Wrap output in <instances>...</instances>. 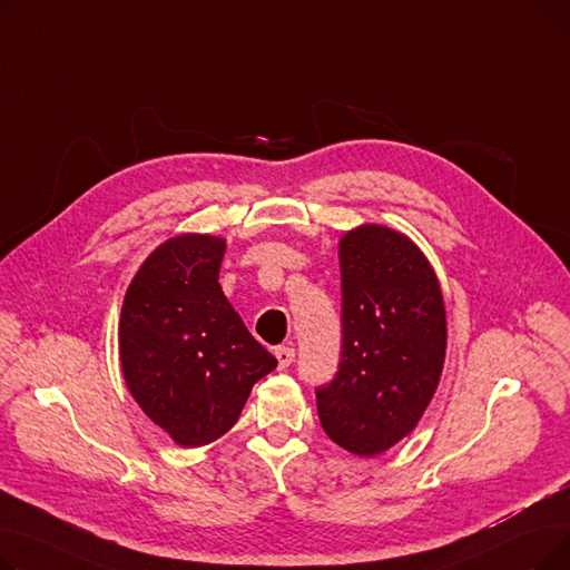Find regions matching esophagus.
I'll return each instance as SVG.
<instances>
[{"label": "esophagus", "mask_w": 570, "mask_h": 570, "mask_svg": "<svg viewBox=\"0 0 570 570\" xmlns=\"http://www.w3.org/2000/svg\"><path fill=\"white\" fill-rule=\"evenodd\" d=\"M275 355H277L279 367L286 370V367L295 361V348H291V346H277V348H275Z\"/></svg>", "instance_id": "1"}]
</instances>
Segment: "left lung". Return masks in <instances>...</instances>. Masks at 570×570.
I'll use <instances>...</instances> for the list:
<instances>
[{
    "mask_svg": "<svg viewBox=\"0 0 570 570\" xmlns=\"http://www.w3.org/2000/svg\"><path fill=\"white\" fill-rule=\"evenodd\" d=\"M342 361L316 387L318 421L344 451L374 458L425 413L443 370L445 309L425 254L393 228L340 239Z\"/></svg>",
    "mask_w": 570,
    "mask_h": 570,
    "instance_id": "left-lung-1",
    "label": "left lung"
}]
</instances>
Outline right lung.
Masks as SVG:
<instances>
[{
    "mask_svg": "<svg viewBox=\"0 0 570 570\" xmlns=\"http://www.w3.org/2000/svg\"><path fill=\"white\" fill-rule=\"evenodd\" d=\"M222 237L166 239L131 279L119 316V363L145 415L185 448L217 441L258 379L277 367L226 301Z\"/></svg>",
    "mask_w": 570,
    "mask_h": 570,
    "instance_id": "obj_1",
    "label": "right lung"
}]
</instances>
